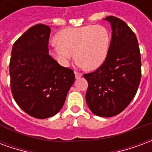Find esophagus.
<instances>
[{
  "label": "esophagus",
  "mask_w": 152,
  "mask_h": 152,
  "mask_svg": "<svg viewBox=\"0 0 152 152\" xmlns=\"http://www.w3.org/2000/svg\"><path fill=\"white\" fill-rule=\"evenodd\" d=\"M75 75H76V79H78L80 77H81L82 76V74L79 72H75Z\"/></svg>",
  "instance_id": "esophagus-1"
}]
</instances>
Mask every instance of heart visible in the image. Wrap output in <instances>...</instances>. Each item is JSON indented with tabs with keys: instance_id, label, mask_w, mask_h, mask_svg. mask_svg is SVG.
I'll return each mask as SVG.
<instances>
[{
	"instance_id": "obj_1",
	"label": "heart",
	"mask_w": 152,
	"mask_h": 152,
	"mask_svg": "<svg viewBox=\"0 0 152 152\" xmlns=\"http://www.w3.org/2000/svg\"><path fill=\"white\" fill-rule=\"evenodd\" d=\"M112 35L104 25H86L59 31L56 44L50 48V56L62 66H67L74 57L80 66L96 69L105 62Z\"/></svg>"
}]
</instances>
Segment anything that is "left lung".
<instances>
[{
  "mask_svg": "<svg viewBox=\"0 0 152 152\" xmlns=\"http://www.w3.org/2000/svg\"><path fill=\"white\" fill-rule=\"evenodd\" d=\"M105 19L112 29L108 55L102 66L84 77L88 81L86 99L90 111L99 116L111 117L123 112L136 95L142 64L134 31L115 16Z\"/></svg>",
  "mask_w": 152,
  "mask_h": 152,
  "instance_id": "obj_1",
  "label": "left lung"
}]
</instances>
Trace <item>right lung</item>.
<instances>
[{"label": "right lung", "instance_id": "obj_1", "mask_svg": "<svg viewBox=\"0 0 152 152\" xmlns=\"http://www.w3.org/2000/svg\"><path fill=\"white\" fill-rule=\"evenodd\" d=\"M50 28L36 24L13 45L10 61V89L20 108L31 116L45 119L59 112L75 74L49 54Z\"/></svg>", "mask_w": 152, "mask_h": 152}]
</instances>
